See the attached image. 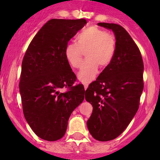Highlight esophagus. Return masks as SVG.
Listing matches in <instances>:
<instances>
[{
    "label": "esophagus",
    "instance_id": "esophagus-1",
    "mask_svg": "<svg viewBox=\"0 0 160 160\" xmlns=\"http://www.w3.org/2000/svg\"><path fill=\"white\" fill-rule=\"evenodd\" d=\"M83 86H84V89H85V90H86V89H87V88H88V86H89V84H88V83H84Z\"/></svg>",
    "mask_w": 160,
    "mask_h": 160
}]
</instances>
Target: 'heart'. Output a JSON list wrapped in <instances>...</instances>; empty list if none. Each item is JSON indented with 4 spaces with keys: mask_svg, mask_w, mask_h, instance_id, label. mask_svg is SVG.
<instances>
[{
    "mask_svg": "<svg viewBox=\"0 0 160 160\" xmlns=\"http://www.w3.org/2000/svg\"><path fill=\"white\" fill-rule=\"evenodd\" d=\"M117 40L115 36L104 29L95 26L88 27L76 37V43H69L65 47V56L73 68H79L82 60V52L86 60L78 73L82 82L92 80L101 68L108 67L115 55Z\"/></svg>",
    "mask_w": 160,
    "mask_h": 160,
    "instance_id": "heart-1",
    "label": "heart"
}]
</instances>
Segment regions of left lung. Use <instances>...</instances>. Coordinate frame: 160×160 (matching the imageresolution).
<instances>
[{
	"label": "left lung",
	"mask_w": 160,
	"mask_h": 160,
	"mask_svg": "<svg viewBox=\"0 0 160 160\" xmlns=\"http://www.w3.org/2000/svg\"><path fill=\"white\" fill-rule=\"evenodd\" d=\"M98 25L114 32L117 47L111 63L86 90V100L93 107L87 127L95 139L108 141L121 135L138 110L144 63L138 47L123 27Z\"/></svg>",
	"instance_id": "1"
}]
</instances>
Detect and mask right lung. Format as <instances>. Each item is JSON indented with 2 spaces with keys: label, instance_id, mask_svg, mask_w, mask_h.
Here are the masks:
<instances>
[{
  "label": "right lung",
  "instance_id": "1",
  "mask_svg": "<svg viewBox=\"0 0 160 160\" xmlns=\"http://www.w3.org/2000/svg\"><path fill=\"white\" fill-rule=\"evenodd\" d=\"M86 20L52 19L34 37L22 63L19 92L25 118L43 140L57 141L65 134L71 113L84 99L82 84L66 60L65 47ZM67 88L68 90H60Z\"/></svg>",
  "mask_w": 160,
  "mask_h": 160
}]
</instances>
